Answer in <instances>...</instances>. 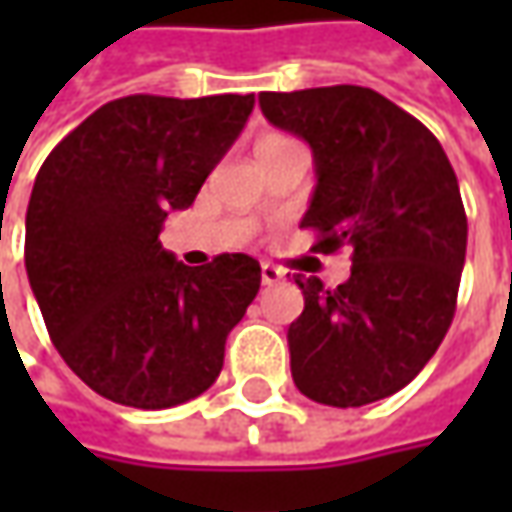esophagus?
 <instances>
[{"instance_id": "1", "label": "esophagus", "mask_w": 512, "mask_h": 512, "mask_svg": "<svg viewBox=\"0 0 512 512\" xmlns=\"http://www.w3.org/2000/svg\"><path fill=\"white\" fill-rule=\"evenodd\" d=\"M282 276H285V273H282V267L270 265V262H265V265H262V285H276Z\"/></svg>"}]
</instances>
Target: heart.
<instances>
[{
  "label": "heart",
  "instance_id": "obj_1",
  "mask_svg": "<svg viewBox=\"0 0 512 512\" xmlns=\"http://www.w3.org/2000/svg\"><path fill=\"white\" fill-rule=\"evenodd\" d=\"M273 142H285V139H279V136H270V139H265L262 145H273Z\"/></svg>",
  "mask_w": 512,
  "mask_h": 512
}]
</instances>
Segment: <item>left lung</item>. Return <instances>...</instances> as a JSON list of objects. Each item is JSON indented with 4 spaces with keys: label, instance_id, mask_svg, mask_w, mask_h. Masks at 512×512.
Segmentation results:
<instances>
[{
    "label": "left lung",
    "instance_id": "1",
    "mask_svg": "<svg viewBox=\"0 0 512 512\" xmlns=\"http://www.w3.org/2000/svg\"><path fill=\"white\" fill-rule=\"evenodd\" d=\"M270 125L302 136L316 190L302 227L316 253L350 250V279L327 290L293 273L305 310L287 330L307 399L362 407L399 393L439 350L467 250L459 179L416 116L359 85L259 93Z\"/></svg>",
    "mask_w": 512,
    "mask_h": 512
}]
</instances>
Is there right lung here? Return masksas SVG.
Returning <instances> with one entry per match:
<instances>
[{"label": "right lung", "mask_w": 512, "mask_h": 512, "mask_svg": "<svg viewBox=\"0 0 512 512\" xmlns=\"http://www.w3.org/2000/svg\"><path fill=\"white\" fill-rule=\"evenodd\" d=\"M253 93L122 96L50 150L25 219V267L68 367L110 402L165 410L205 393L227 333L262 285L245 253L202 267L173 259L159 230L193 205L245 128Z\"/></svg>", "instance_id": "1"}]
</instances>
